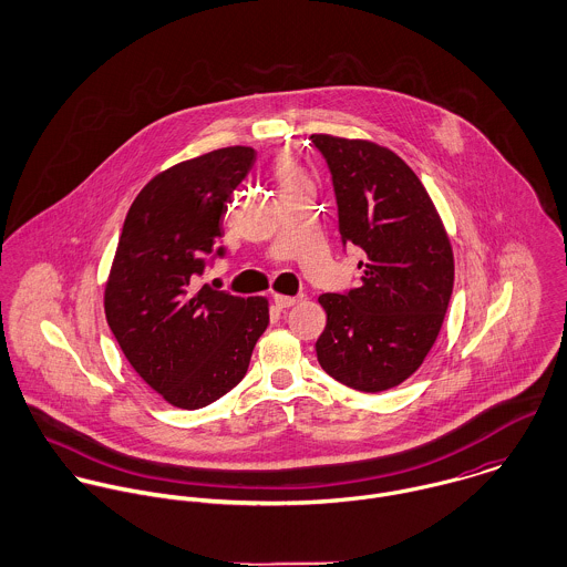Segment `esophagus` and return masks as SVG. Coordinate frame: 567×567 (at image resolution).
I'll return each mask as SVG.
<instances>
[{"instance_id": "obj_1", "label": "esophagus", "mask_w": 567, "mask_h": 567, "mask_svg": "<svg viewBox=\"0 0 567 567\" xmlns=\"http://www.w3.org/2000/svg\"><path fill=\"white\" fill-rule=\"evenodd\" d=\"M272 301H275V306H277L279 310H286V308H292V306H297V303H299V297H286V295H275V297H272Z\"/></svg>"}]
</instances>
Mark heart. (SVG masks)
<instances>
[{
	"instance_id": "b5f03b06",
	"label": "heart",
	"mask_w": 567,
	"mask_h": 567,
	"mask_svg": "<svg viewBox=\"0 0 567 567\" xmlns=\"http://www.w3.org/2000/svg\"><path fill=\"white\" fill-rule=\"evenodd\" d=\"M275 176L281 183V187H290V185H299V183H308L301 165L297 163L295 157L290 155H279L275 162Z\"/></svg>"
}]
</instances>
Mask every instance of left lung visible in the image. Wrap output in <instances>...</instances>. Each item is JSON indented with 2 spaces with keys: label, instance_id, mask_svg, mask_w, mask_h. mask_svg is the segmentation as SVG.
<instances>
[{
  "label": "left lung",
  "instance_id": "obj_1",
  "mask_svg": "<svg viewBox=\"0 0 567 567\" xmlns=\"http://www.w3.org/2000/svg\"><path fill=\"white\" fill-rule=\"evenodd\" d=\"M331 172L342 244L364 250L362 286L327 292L317 355L340 384L380 393L430 353L454 288L452 244L419 176L367 140L312 135Z\"/></svg>",
  "mask_w": 567,
  "mask_h": 567
}]
</instances>
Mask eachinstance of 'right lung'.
<instances>
[{"instance_id": "add662e5", "label": "right lung", "mask_w": 567, "mask_h": 567, "mask_svg": "<svg viewBox=\"0 0 567 567\" xmlns=\"http://www.w3.org/2000/svg\"><path fill=\"white\" fill-rule=\"evenodd\" d=\"M255 163L229 146L157 174L133 200L109 281L104 315L126 360L167 404L209 405L240 384L268 327V299L198 288L218 246L234 189Z\"/></svg>"}]
</instances>
